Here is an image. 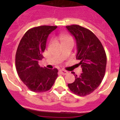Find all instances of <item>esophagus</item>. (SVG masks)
I'll return each instance as SVG.
<instances>
[{
	"mask_svg": "<svg viewBox=\"0 0 120 120\" xmlns=\"http://www.w3.org/2000/svg\"><path fill=\"white\" fill-rule=\"evenodd\" d=\"M60 71L62 75H67L68 73V71H66V70H60Z\"/></svg>",
	"mask_w": 120,
	"mask_h": 120,
	"instance_id": "1",
	"label": "esophagus"
}]
</instances>
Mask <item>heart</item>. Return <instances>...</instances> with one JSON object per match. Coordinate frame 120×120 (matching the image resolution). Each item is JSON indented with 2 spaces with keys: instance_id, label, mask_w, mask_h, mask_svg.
<instances>
[{
  "instance_id": "obj_1",
  "label": "heart",
  "mask_w": 120,
  "mask_h": 120,
  "mask_svg": "<svg viewBox=\"0 0 120 120\" xmlns=\"http://www.w3.org/2000/svg\"><path fill=\"white\" fill-rule=\"evenodd\" d=\"M68 39H72V38H71L70 36H68V35H63V36L62 37V41L68 40Z\"/></svg>"
}]
</instances>
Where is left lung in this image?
<instances>
[{"instance_id": "1", "label": "left lung", "mask_w": 120, "mask_h": 120, "mask_svg": "<svg viewBox=\"0 0 120 120\" xmlns=\"http://www.w3.org/2000/svg\"><path fill=\"white\" fill-rule=\"evenodd\" d=\"M75 37L77 43L76 58L82 68L80 76L74 74L75 80L68 84L71 92L79 96H86L98 87L104 78L106 55L102 44L91 31L79 25L66 26Z\"/></svg>"}]
</instances>
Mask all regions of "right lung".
<instances>
[{"instance_id": "right-lung-1", "label": "right lung", "mask_w": 120, "mask_h": 120, "mask_svg": "<svg viewBox=\"0 0 120 120\" xmlns=\"http://www.w3.org/2000/svg\"><path fill=\"white\" fill-rule=\"evenodd\" d=\"M57 26L42 25L26 32L20 41L15 55L18 75L31 91L41 93L50 89L58 77L56 68L40 67L49 34Z\"/></svg>"}]
</instances>
